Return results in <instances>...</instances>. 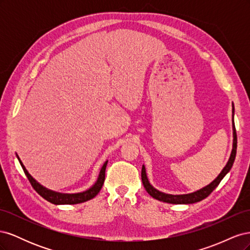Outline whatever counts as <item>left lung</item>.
Returning <instances> with one entry per match:
<instances>
[{"instance_id":"1","label":"left lung","mask_w":250,"mask_h":250,"mask_svg":"<svg viewBox=\"0 0 250 250\" xmlns=\"http://www.w3.org/2000/svg\"><path fill=\"white\" fill-rule=\"evenodd\" d=\"M233 111H234V107H233V104H232V138L233 139H232V149H231V152H230V156L229 158L228 163H226L225 167L220 172V174H219V175L213 181H211L210 184L199 188V190H197V191L188 193V194H181V195L167 194V193L158 191L157 188H155L152 185L150 184V181H149L148 176H147L146 168H145V166L143 165V167H142V181H143L144 188H146V191L148 192V194L150 196H152L154 199H157V200L163 201V202H167V203H173V204H190V203H195V202L201 201L202 199L207 198L208 196L218 187V185L220 184V181L223 179V177L226 175V174H228L230 171L232 165H233V162H234V158H236L237 133H236V127H234V124H233V122H234V121H233Z\"/></svg>"}]
</instances>
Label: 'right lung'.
I'll return each mask as SVG.
<instances>
[{
	"label": "right lung",
	"mask_w": 250,
	"mask_h": 250,
	"mask_svg": "<svg viewBox=\"0 0 250 250\" xmlns=\"http://www.w3.org/2000/svg\"><path fill=\"white\" fill-rule=\"evenodd\" d=\"M18 160L21 166L22 170H24L25 174L27 178L29 179L30 184L32 185V187L34 188V190L39 193L42 198H44L46 200H48L51 203H54V204H77V203H81V202H85L89 199L94 198L95 196L100 192L101 188L104 184V180H105V169H106V166L108 161L105 162L102 166V168L99 172V175H98V178L96 180V183L88 188L87 190L83 191V192H79V193H60V192H56V191H53L50 190V188L43 187L42 185H41L39 181L35 180V178H33L31 176V174H30L26 167L24 166V164L21 163V158L19 157V155L17 154Z\"/></svg>",
	"instance_id": "1"
}]
</instances>
